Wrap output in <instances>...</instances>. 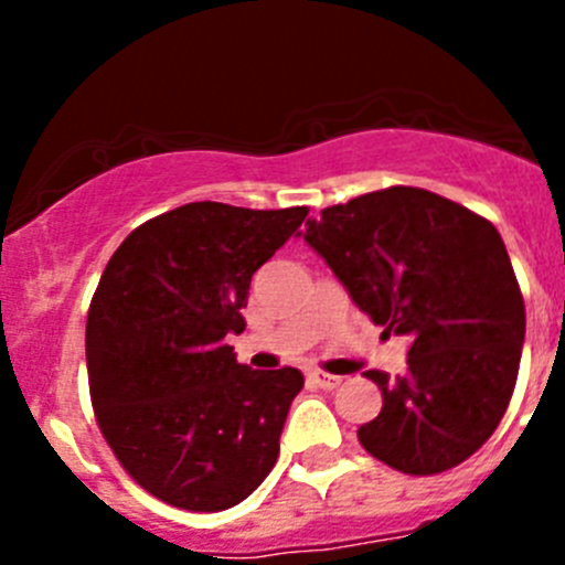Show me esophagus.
<instances>
[{
    "mask_svg": "<svg viewBox=\"0 0 565 565\" xmlns=\"http://www.w3.org/2000/svg\"><path fill=\"white\" fill-rule=\"evenodd\" d=\"M309 377L315 380V383L319 385V388H324V391H333V388H339V385H341V377H339V374H328V372H311Z\"/></svg>",
    "mask_w": 565,
    "mask_h": 565,
    "instance_id": "34e87169",
    "label": "esophagus"
}]
</instances>
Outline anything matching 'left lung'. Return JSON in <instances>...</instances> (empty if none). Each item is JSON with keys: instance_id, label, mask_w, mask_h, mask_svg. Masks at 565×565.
Listing matches in <instances>:
<instances>
[{"instance_id": "obj_1", "label": "left lung", "mask_w": 565, "mask_h": 565, "mask_svg": "<svg viewBox=\"0 0 565 565\" xmlns=\"http://www.w3.org/2000/svg\"><path fill=\"white\" fill-rule=\"evenodd\" d=\"M303 241L361 311L407 335V372H366L383 409L358 429L407 476L451 470L492 437L511 402L525 300L500 232L424 188L393 185L324 207Z\"/></svg>"}]
</instances>
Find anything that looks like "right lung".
I'll list each match as a JSON object with an SVG mask.
<instances>
[{
	"label": "right lung",
	"instance_id": "right-lung-1",
	"mask_svg": "<svg viewBox=\"0 0 565 565\" xmlns=\"http://www.w3.org/2000/svg\"><path fill=\"white\" fill-rule=\"evenodd\" d=\"M306 215L182 204L136 226L100 276L87 315L95 418L128 476L174 509H232L276 465L303 374L243 366L226 335L243 333L250 276Z\"/></svg>",
	"mask_w": 565,
	"mask_h": 565
}]
</instances>
